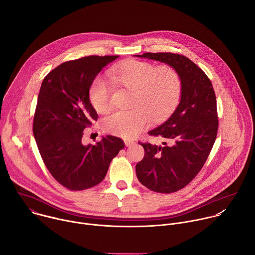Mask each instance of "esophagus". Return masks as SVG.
Instances as JSON below:
<instances>
[{
    "mask_svg": "<svg viewBox=\"0 0 255 255\" xmlns=\"http://www.w3.org/2000/svg\"><path fill=\"white\" fill-rule=\"evenodd\" d=\"M135 142L134 141H132V140H125V145L127 147H130V146H132V145L134 144Z\"/></svg>",
    "mask_w": 255,
    "mask_h": 255,
    "instance_id": "obj_1",
    "label": "esophagus"
}]
</instances>
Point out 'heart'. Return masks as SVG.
Instances as JSON below:
<instances>
[{"label": "heart", "instance_id": "b5f03b06", "mask_svg": "<svg viewBox=\"0 0 255 255\" xmlns=\"http://www.w3.org/2000/svg\"><path fill=\"white\" fill-rule=\"evenodd\" d=\"M108 79L131 92V110L108 116L104 129L113 135L131 139L148 125L149 118L160 121L177 105L181 95V79L169 65L155 67L145 61L129 59L108 71ZM110 89L105 81L97 80L90 89L92 106L99 113L110 108Z\"/></svg>", "mask_w": 255, "mask_h": 255}]
</instances>
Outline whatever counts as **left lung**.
<instances>
[{"mask_svg":"<svg viewBox=\"0 0 255 255\" xmlns=\"http://www.w3.org/2000/svg\"><path fill=\"white\" fill-rule=\"evenodd\" d=\"M134 56L165 63L181 79L175 110L148 132L162 137L163 146L142 143L145 155L136 164V175L144 187L157 193H173L198 174L213 147L218 130L215 92L205 72L184 55L148 52Z\"/></svg>","mask_w":255,"mask_h":255,"instance_id":"obj_1","label":"left lung"}]
</instances>
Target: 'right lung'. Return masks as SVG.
<instances>
[{
    "instance_id": "1",
    "label": "right lung",
    "mask_w": 255,
    "mask_h": 255,
    "mask_svg": "<svg viewBox=\"0 0 255 255\" xmlns=\"http://www.w3.org/2000/svg\"><path fill=\"white\" fill-rule=\"evenodd\" d=\"M87 56L61 63L45 77L34 115L33 134L52 176L71 191L97 186L112 159L124 148L122 139L107 135L95 145L83 144L84 129L98 114L89 93L99 72L117 59Z\"/></svg>"
}]
</instances>
